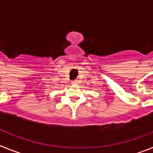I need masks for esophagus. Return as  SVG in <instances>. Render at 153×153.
I'll use <instances>...</instances> for the list:
<instances>
[{"label":"esophagus","mask_w":153,"mask_h":153,"mask_svg":"<svg viewBox=\"0 0 153 153\" xmlns=\"http://www.w3.org/2000/svg\"><path fill=\"white\" fill-rule=\"evenodd\" d=\"M72 83L74 85H76V84H77L78 82H77V80H74V81H72Z\"/></svg>","instance_id":"esophagus-1"}]
</instances>
